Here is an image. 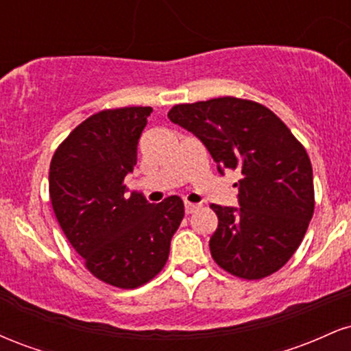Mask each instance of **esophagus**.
<instances>
[{"label": "esophagus", "mask_w": 351, "mask_h": 351, "mask_svg": "<svg viewBox=\"0 0 351 351\" xmlns=\"http://www.w3.org/2000/svg\"><path fill=\"white\" fill-rule=\"evenodd\" d=\"M198 208H199V204L184 203V213H186V215H191V213H195Z\"/></svg>", "instance_id": "34e87169"}]
</instances>
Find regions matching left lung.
Segmentation results:
<instances>
[{"label":"left lung","instance_id":"8db88e82","mask_svg":"<svg viewBox=\"0 0 351 351\" xmlns=\"http://www.w3.org/2000/svg\"><path fill=\"white\" fill-rule=\"evenodd\" d=\"M168 119L198 136L221 173H241V208L211 204L217 216L209 239L215 263L245 280L284 267L315 209L312 163L304 145L272 110L247 99L178 104Z\"/></svg>","mask_w":351,"mask_h":351}]
</instances>
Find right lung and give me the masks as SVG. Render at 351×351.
I'll return each mask as SVG.
<instances>
[{"label": "right lung", "instance_id": "obj_1", "mask_svg": "<svg viewBox=\"0 0 351 351\" xmlns=\"http://www.w3.org/2000/svg\"><path fill=\"white\" fill-rule=\"evenodd\" d=\"M152 107L106 108L79 123L56 148L49 196L59 226L99 280L136 289L158 276L184 216L180 196L152 204L127 195L123 180Z\"/></svg>", "mask_w": 351, "mask_h": 351}]
</instances>
